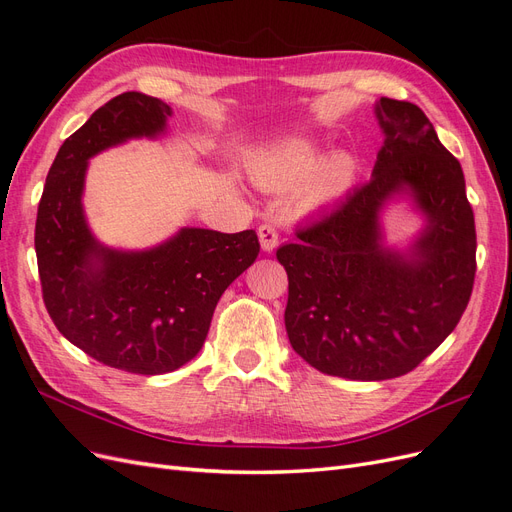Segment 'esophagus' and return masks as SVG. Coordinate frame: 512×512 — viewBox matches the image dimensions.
<instances>
[{"mask_svg":"<svg viewBox=\"0 0 512 512\" xmlns=\"http://www.w3.org/2000/svg\"><path fill=\"white\" fill-rule=\"evenodd\" d=\"M258 237H260V245L265 252H273L277 239H280V232L273 224H260L258 226Z\"/></svg>","mask_w":512,"mask_h":512,"instance_id":"esophagus-1","label":"esophagus"}]
</instances>
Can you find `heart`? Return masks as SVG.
<instances>
[{
    "mask_svg": "<svg viewBox=\"0 0 512 512\" xmlns=\"http://www.w3.org/2000/svg\"><path fill=\"white\" fill-rule=\"evenodd\" d=\"M318 158L320 153L316 145L299 141L273 153L269 158L258 160L252 166V175L260 188L269 192L290 190L294 185L307 181L301 190L299 205L303 209H314L342 194L352 177V164L344 156L324 162L314 174Z\"/></svg>",
    "mask_w": 512,
    "mask_h": 512,
    "instance_id": "obj_1",
    "label": "heart"
}]
</instances>
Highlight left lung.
<instances>
[{"mask_svg":"<svg viewBox=\"0 0 512 512\" xmlns=\"http://www.w3.org/2000/svg\"><path fill=\"white\" fill-rule=\"evenodd\" d=\"M374 177L277 250L299 356L348 380L404 376L453 333L476 275V226L459 160L416 104L380 98ZM408 187L428 228L408 257L379 243L377 211Z\"/></svg>","mask_w":512,"mask_h":512,"instance_id":"obj_1","label":"left lung"}]
</instances>
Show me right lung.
<instances>
[{"instance_id":"add662e5","label":"right lung","mask_w":512,"mask_h":512,"mask_svg":"<svg viewBox=\"0 0 512 512\" xmlns=\"http://www.w3.org/2000/svg\"><path fill=\"white\" fill-rule=\"evenodd\" d=\"M170 106L126 91L91 115L46 175L36 220L42 299L59 333L91 359L141 376L188 363L203 348L224 290L260 252L254 230L183 228L149 252L102 247L85 224L87 160L134 136L164 132Z\"/></svg>"}]
</instances>
